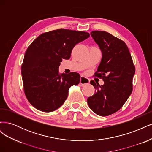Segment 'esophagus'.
Wrapping results in <instances>:
<instances>
[{
  "instance_id": "esophagus-1",
  "label": "esophagus",
  "mask_w": 152,
  "mask_h": 152,
  "mask_svg": "<svg viewBox=\"0 0 152 152\" xmlns=\"http://www.w3.org/2000/svg\"><path fill=\"white\" fill-rule=\"evenodd\" d=\"M80 84L82 86L88 84H89V79H88V78L85 77L84 76H81L80 79Z\"/></svg>"
}]
</instances>
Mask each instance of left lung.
<instances>
[{
  "instance_id": "8db88e82",
  "label": "left lung",
  "mask_w": 152,
  "mask_h": 152,
  "mask_svg": "<svg viewBox=\"0 0 152 152\" xmlns=\"http://www.w3.org/2000/svg\"><path fill=\"white\" fill-rule=\"evenodd\" d=\"M91 35L102 53L95 75L102 78L104 84L91 80L96 91L87 101L96 114L108 116L122 108L131 95L135 67L124 41L104 31H93Z\"/></svg>"
}]
</instances>
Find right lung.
<instances>
[{"label": "right lung", "mask_w": 152, "mask_h": 152, "mask_svg": "<svg viewBox=\"0 0 152 152\" xmlns=\"http://www.w3.org/2000/svg\"><path fill=\"white\" fill-rule=\"evenodd\" d=\"M85 31L58 29L40 35L27 49L21 66L26 98L34 107L53 112L66 100L68 89L79 84L78 73H59L62 59H70L75 45L89 37Z\"/></svg>", "instance_id": "right-lung-1"}]
</instances>
